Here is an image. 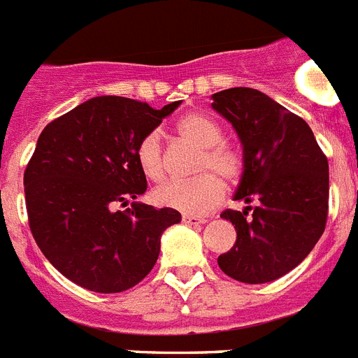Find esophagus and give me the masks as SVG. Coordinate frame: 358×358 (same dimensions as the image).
Segmentation results:
<instances>
[{"label":"esophagus","mask_w":358,"mask_h":358,"mask_svg":"<svg viewBox=\"0 0 358 358\" xmlns=\"http://www.w3.org/2000/svg\"><path fill=\"white\" fill-rule=\"evenodd\" d=\"M182 223L186 225H201V223H206L205 217H199V215H182Z\"/></svg>","instance_id":"esophagus-1"}]
</instances>
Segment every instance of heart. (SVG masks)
Returning <instances> with one entry per match:
<instances>
[{
  "label": "heart",
  "mask_w": 358,
  "mask_h": 358,
  "mask_svg": "<svg viewBox=\"0 0 358 358\" xmlns=\"http://www.w3.org/2000/svg\"><path fill=\"white\" fill-rule=\"evenodd\" d=\"M177 133L201 150L194 179H170L153 190V201L161 206L176 208L185 214H205L225 196L224 179L234 185L243 172V159L225 143V133L212 117L205 113H188L177 122ZM141 172L159 181L166 173V157L159 131H148L135 148Z\"/></svg>",
  "instance_id": "b5f03b06"
}]
</instances>
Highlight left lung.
I'll use <instances>...</instances> for the list:
<instances>
[{"mask_svg": "<svg viewBox=\"0 0 358 358\" xmlns=\"http://www.w3.org/2000/svg\"><path fill=\"white\" fill-rule=\"evenodd\" d=\"M212 99L243 144L234 199L249 203L243 212H221L238 238L217 265L238 282H273L302 264L326 230L327 157L306 120L262 91L232 87Z\"/></svg>", "mask_w": 358, "mask_h": 358, "instance_id": "8db88e82", "label": "left lung"}]
</instances>
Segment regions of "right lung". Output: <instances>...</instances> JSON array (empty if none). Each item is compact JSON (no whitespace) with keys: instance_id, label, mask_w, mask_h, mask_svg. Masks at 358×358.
<instances>
[{"instance_id":"add662e5","label":"right lung","mask_w":358,"mask_h":358,"mask_svg":"<svg viewBox=\"0 0 358 358\" xmlns=\"http://www.w3.org/2000/svg\"><path fill=\"white\" fill-rule=\"evenodd\" d=\"M181 102L153 109L124 96H94L40 133L23 173L32 238L66 278L94 292H122L148 276L173 208L129 199L146 192L135 148Z\"/></svg>"}]
</instances>
